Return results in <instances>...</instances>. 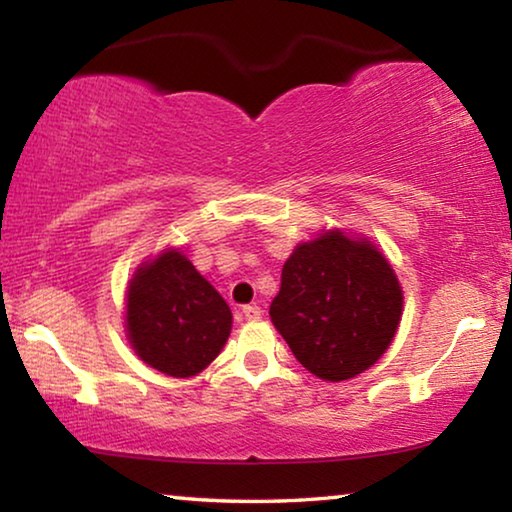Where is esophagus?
I'll return each instance as SVG.
<instances>
[{
	"label": "esophagus",
	"instance_id": "34e87169",
	"mask_svg": "<svg viewBox=\"0 0 512 512\" xmlns=\"http://www.w3.org/2000/svg\"><path fill=\"white\" fill-rule=\"evenodd\" d=\"M243 319H248V322H255V319L262 317V308L259 305H246V308L241 310Z\"/></svg>",
	"mask_w": 512,
	"mask_h": 512
}]
</instances>
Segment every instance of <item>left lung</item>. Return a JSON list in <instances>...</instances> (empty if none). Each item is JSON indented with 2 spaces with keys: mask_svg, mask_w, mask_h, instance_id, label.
I'll return each mask as SVG.
<instances>
[{
  "mask_svg": "<svg viewBox=\"0 0 512 512\" xmlns=\"http://www.w3.org/2000/svg\"><path fill=\"white\" fill-rule=\"evenodd\" d=\"M402 303L398 276L375 243L322 230L287 257L269 315L305 370L345 381L391 347Z\"/></svg>",
  "mask_w": 512,
  "mask_h": 512,
  "instance_id": "obj_1",
  "label": "left lung"
}]
</instances>
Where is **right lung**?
Returning a JSON list of instances; mask_svg holds the SVG:
<instances>
[{"instance_id":"right-lung-1","label":"right lung","mask_w":512,"mask_h":512,"mask_svg":"<svg viewBox=\"0 0 512 512\" xmlns=\"http://www.w3.org/2000/svg\"><path fill=\"white\" fill-rule=\"evenodd\" d=\"M124 329L144 363L186 379L225 347L232 310L179 248H165L128 280Z\"/></svg>"}]
</instances>
